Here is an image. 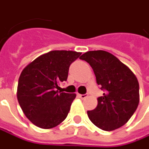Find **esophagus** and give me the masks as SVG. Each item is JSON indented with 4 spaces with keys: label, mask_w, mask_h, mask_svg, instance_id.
Here are the masks:
<instances>
[{
    "label": "esophagus",
    "mask_w": 149,
    "mask_h": 149,
    "mask_svg": "<svg viewBox=\"0 0 149 149\" xmlns=\"http://www.w3.org/2000/svg\"><path fill=\"white\" fill-rule=\"evenodd\" d=\"M77 96H78L79 98H81V99H83H83H86L88 95V94H79V93H78Z\"/></svg>",
    "instance_id": "34e87169"
}]
</instances>
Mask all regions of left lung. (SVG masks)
<instances>
[{
  "label": "left lung",
  "instance_id": "1",
  "mask_svg": "<svg viewBox=\"0 0 149 149\" xmlns=\"http://www.w3.org/2000/svg\"><path fill=\"white\" fill-rule=\"evenodd\" d=\"M81 60L92 66L96 81L104 90L98 105L88 110L89 120L104 131L124 126L139 104V83L132 70L118 58L104 50L88 51Z\"/></svg>",
  "mask_w": 149,
  "mask_h": 149
}]
</instances>
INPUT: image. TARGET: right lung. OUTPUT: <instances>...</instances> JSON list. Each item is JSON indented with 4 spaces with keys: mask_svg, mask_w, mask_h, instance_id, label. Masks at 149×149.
<instances>
[{
    "mask_svg": "<svg viewBox=\"0 0 149 149\" xmlns=\"http://www.w3.org/2000/svg\"><path fill=\"white\" fill-rule=\"evenodd\" d=\"M72 50H52L24 67L17 97L26 117L36 127L50 129L66 118L76 93L59 91L66 81L70 65L81 56Z\"/></svg>",
    "mask_w": 149,
    "mask_h": 149,
    "instance_id": "obj_1",
    "label": "right lung"
}]
</instances>
